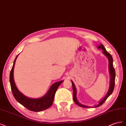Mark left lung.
<instances>
[{
  "instance_id": "left-lung-1",
  "label": "left lung",
  "mask_w": 126,
  "mask_h": 126,
  "mask_svg": "<svg viewBox=\"0 0 126 126\" xmlns=\"http://www.w3.org/2000/svg\"><path fill=\"white\" fill-rule=\"evenodd\" d=\"M98 48L99 49H102V53L104 54L108 59L109 60V71L110 72V85H109V88L108 90V91L106 95L101 100V101H99V103L98 104V105H96L94 106L95 108L98 107L102 105V104L104 103L107 99L108 98V97L112 94V93L113 91L114 87V83H115V77H116V73H115V70L113 66V59L112 57L111 56V55L108 52L106 48L104 47V46L101 44L100 45L98 46ZM72 83V87H73V100L74 102L77 104V105L80 107H82L83 108H88L89 107L88 106H86L84 105H82L80 102L78 101V100L77 98V89L76 88H75V86L73 82L72 81H71Z\"/></svg>"
}]
</instances>
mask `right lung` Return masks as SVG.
<instances>
[{
    "instance_id": "1",
    "label": "right lung",
    "mask_w": 126,
    "mask_h": 126,
    "mask_svg": "<svg viewBox=\"0 0 126 126\" xmlns=\"http://www.w3.org/2000/svg\"><path fill=\"white\" fill-rule=\"evenodd\" d=\"M17 56L14 60L12 69L10 73V83L11 89L14 98L17 102L20 103L27 109L34 112H39L48 109L51 107L53 102L54 98L55 92L60 85L62 83L63 81H60L55 82L49 88L46 94L42 97L37 99H32L28 98L21 93L16 87L14 79V69L15 66L16 60Z\"/></svg>"
}]
</instances>
